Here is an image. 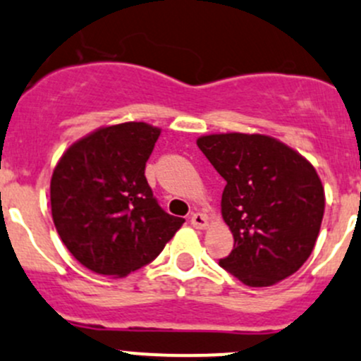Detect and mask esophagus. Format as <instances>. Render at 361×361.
Masks as SVG:
<instances>
[{"label": "esophagus", "instance_id": "1", "mask_svg": "<svg viewBox=\"0 0 361 361\" xmlns=\"http://www.w3.org/2000/svg\"><path fill=\"white\" fill-rule=\"evenodd\" d=\"M190 224L194 225L195 228H204L207 225V218H206V214H202V213H194L190 216Z\"/></svg>", "mask_w": 361, "mask_h": 361}]
</instances>
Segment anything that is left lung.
I'll list each match as a JSON object with an SVG mask.
<instances>
[{
    "instance_id": "obj_1",
    "label": "left lung",
    "mask_w": 361,
    "mask_h": 361,
    "mask_svg": "<svg viewBox=\"0 0 361 361\" xmlns=\"http://www.w3.org/2000/svg\"><path fill=\"white\" fill-rule=\"evenodd\" d=\"M227 181L221 214L234 248L220 265L248 286H271L302 267L322 227L325 192L302 155L262 134H211L197 140Z\"/></svg>"
}]
</instances>
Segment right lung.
Returning a JSON list of instances; mask_svg holds the SVG:
<instances>
[{"label":"right lung","instance_id":"right-lung-1","mask_svg":"<svg viewBox=\"0 0 361 361\" xmlns=\"http://www.w3.org/2000/svg\"><path fill=\"white\" fill-rule=\"evenodd\" d=\"M159 136L145 122L104 127L71 145L54 169V225L97 274L123 278L150 264L183 225L159 206L145 176Z\"/></svg>","mask_w":361,"mask_h":361}]
</instances>
